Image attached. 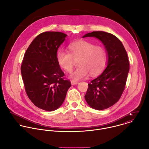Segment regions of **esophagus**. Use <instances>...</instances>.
<instances>
[{
    "label": "esophagus",
    "mask_w": 149,
    "mask_h": 149,
    "mask_svg": "<svg viewBox=\"0 0 149 149\" xmlns=\"http://www.w3.org/2000/svg\"><path fill=\"white\" fill-rule=\"evenodd\" d=\"M71 83L72 85H77V84H78V82L77 81H73L72 80V81H71Z\"/></svg>",
    "instance_id": "obj_1"
}]
</instances>
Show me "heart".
<instances>
[{
	"mask_svg": "<svg viewBox=\"0 0 149 149\" xmlns=\"http://www.w3.org/2000/svg\"><path fill=\"white\" fill-rule=\"evenodd\" d=\"M70 53L59 51L56 54V60L59 66L65 71L72 70L74 60H78V67L71 72L69 77L74 80H79L87 77L89 73L95 75L104 68L107 62L105 49L100 46H95L91 42L79 40L68 46Z\"/></svg>",
	"mask_w": 149,
	"mask_h": 149,
	"instance_id": "1",
	"label": "heart"
}]
</instances>
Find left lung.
<instances>
[{
	"label": "left lung",
	"instance_id": "1",
	"mask_svg": "<svg viewBox=\"0 0 149 149\" xmlns=\"http://www.w3.org/2000/svg\"><path fill=\"white\" fill-rule=\"evenodd\" d=\"M94 37L104 45L107 55V67L88 84L85 95L87 104L97 110L110 107L120 98L129 71V61L122 42L114 35L94 31L82 38Z\"/></svg>",
	"mask_w": 149,
	"mask_h": 149
}]
</instances>
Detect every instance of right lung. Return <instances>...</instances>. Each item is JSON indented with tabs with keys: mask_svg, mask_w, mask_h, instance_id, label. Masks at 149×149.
<instances>
[{
	"mask_svg": "<svg viewBox=\"0 0 149 149\" xmlns=\"http://www.w3.org/2000/svg\"><path fill=\"white\" fill-rule=\"evenodd\" d=\"M67 36L59 32L39 34L27 49L21 65L29 98L36 107L45 111L59 108L71 86L70 81L63 79L64 73L56 60L57 51Z\"/></svg>",
	"mask_w": 149,
	"mask_h": 149,
	"instance_id": "obj_1",
	"label": "right lung"
}]
</instances>
